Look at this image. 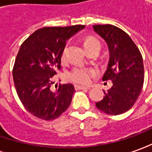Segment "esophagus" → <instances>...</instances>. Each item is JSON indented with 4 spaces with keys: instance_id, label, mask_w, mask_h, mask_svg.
Here are the masks:
<instances>
[{
    "instance_id": "1",
    "label": "esophagus",
    "mask_w": 152,
    "mask_h": 152,
    "mask_svg": "<svg viewBox=\"0 0 152 152\" xmlns=\"http://www.w3.org/2000/svg\"><path fill=\"white\" fill-rule=\"evenodd\" d=\"M75 88L76 90H89L90 87H87V86H80V85H75Z\"/></svg>"
}]
</instances>
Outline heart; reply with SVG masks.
<instances>
[{
    "label": "heart",
    "mask_w": 152,
    "mask_h": 152,
    "mask_svg": "<svg viewBox=\"0 0 152 152\" xmlns=\"http://www.w3.org/2000/svg\"><path fill=\"white\" fill-rule=\"evenodd\" d=\"M86 51L94 48H100V41L96 37L87 36L83 41ZM68 57V44H66L61 52L60 59L62 62H66ZM98 71L96 68L85 66H76L68 74V78L73 82L81 85H88L97 76Z\"/></svg>",
    "instance_id": "b5f03b06"
}]
</instances>
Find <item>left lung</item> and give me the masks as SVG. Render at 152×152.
I'll return each instance as SVG.
<instances>
[{"label":"left lung","mask_w":152,"mask_h":152,"mask_svg":"<svg viewBox=\"0 0 152 152\" xmlns=\"http://www.w3.org/2000/svg\"><path fill=\"white\" fill-rule=\"evenodd\" d=\"M94 31L107 42L109 61L102 81L111 80L112 87L96 102V107L110 115H118L133 107L144 83V65L140 51L133 40L116 26L94 25Z\"/></svg>","instance_id":"1"}]
</instances>
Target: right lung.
<instances>
[{
  "label": "right lung",
  "mask_w": 152,
  "mask_h": 152,
  "mask_svg": "<svg viewBox=\"0 0 152 152\" xmlns=\"http://www.w3.org/2000/svg\"><path fill=\"white\" fill-rule=\"evenodd\" d=\"M84 25L46 27L38 29L22 44L12 76L24 107L37 118L53 120L69 107L75 92L72 84H54L61 66V52L67 39Z\"/></svg>",
  "instance_id": "obj_1"
}]
</instances>
